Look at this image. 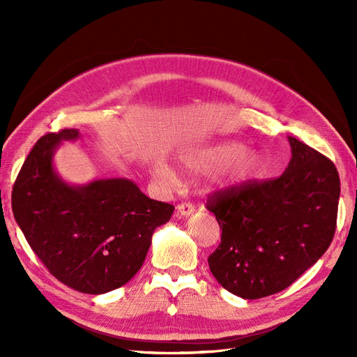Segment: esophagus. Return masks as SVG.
Listing matches in <instances>:
<instances>
[{
  "instance_id": "obj_1",
  "label": "esophagus",
  "mask_w": 357,
  "mask_h": 357,
  "mask_svg": "<svg viewBox=\"0 0 357 357\" xmlns=\"http://www.w3.org/2000/svg\"><path fill=\"white\" fill-rule=\"evenodd\" d=\"M193 211H195V207L190 202H183L177 205V214L180 218H189Z\"/></svg>"
}]
</instances>
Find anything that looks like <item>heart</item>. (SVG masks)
<instances>
[{"label":"heart","mask_w":357,"mask_h":357,"mask_svg":"<svg viewBox=\"0 0 357 357\" xmlns=\"http://www.w3.org/2000/svg\"><path fill=\"white\" fill-rule=\"evenodd\" d=\"M181 168L190 174H211V189H234L255 177L261 168L262 158L256 150L235 139H225L211 146L199 147L183 153L178 158ZM152 174L164 188L178 185L177 172L167 162L156 160L152 164Z\"/></svg>","instance_id":"b5f03b06"}]
</instances>
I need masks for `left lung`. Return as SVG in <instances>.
I'll return each instance as SVG.
<instances>
[{
	"instance_id": "obj_1",
	"label": "left lung",
	"mask_w": 357,
	"mask_h": 357,
	"mask_svg": "<svg viewBox=\"0 0 357 357\" xmlns=\"http://www.w3.org/2000/svg\"><path fill=\"white\" fill-rule=\"evenodd\" d=\"M291 158L280 177L214 192L207 210L222 229L210 271L231 294H278L325 255L337 226L340 176L333 162L289 137Z\"/></svg>"
}]
</instances>
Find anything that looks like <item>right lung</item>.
Returning a JSON list of instances; mask_svg holds the SVG:
<instances>
[{"label": "right lung", "instance_id": "1", "mask_svg": "<svg viewBox=\"0 0 357 357\" xmlns=\"http://www.w3.org/2000/svg\"><path fill=\"white\" fill-rule=\"evenodd\" d=\"M79 129L41 137L20 168L12 193L15 219L52 275L68 287L101 295L126 284L142 268L152 235L174 205L147 198L128 178L73 186L53 167L62 142Z\"/></svg>", "mask_w": 357, "mask_h": 357}]
</instances>
